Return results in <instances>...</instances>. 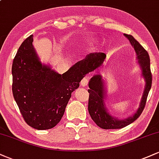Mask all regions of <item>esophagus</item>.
<instances>
[{
	"mask_svg": "<svg viewBox=\"0 0 159 159\" xmlns=\"http://www.w3.org/2000/svg\"><path fill=\"white\" fill-rule=\"evenodd\" d=\"M88 82H89L88 77H87V76H86V77H84L83 78V79L81 80V84L82 87H86V86L87 85V84H88Z\"/></svg>",
	"mask_w": 159,
	"mask_h": 159,
	"instance_id": "34e87169",
	"label": "esophagus"
}]
</instances>
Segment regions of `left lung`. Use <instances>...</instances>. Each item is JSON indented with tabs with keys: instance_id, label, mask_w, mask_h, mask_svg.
I'll use <instances>...</instances> for the list:
<instances>
[{
	"instance_id": "1",
	"label": "left lung",
	"mask_w": 159,
	"mask_h": 159,
	"mask_svg": "<svg viewBox=\"0 0 159 159\" xmlns=\"http://www.w3.org/2000/svg\"><path fill=\"white\" fill-rule=\"evenodd\" d=\"M130 41L131 44L135 50L137 57L138 59L142 74L146 81V87L144 90L143 97L140 102L139 108L136 113L131 117L125 120H118L113 117L107 112L105 107L104 102V86L103 81L100 75H94L89 82L88 90L89 100H88V111L91 118L96 123L98 126L104 129H116L127 126L128 125L133 123L138 119L143 112L147 102V96L152 86V73L150 69V59L148 52L144 49L141 45L134 39L132 35L124 34ZM105 54L102 52L90 53L84 60L78 61L75 64L76 69L81 71L84 74H87L93 72L96 68L102 64L105 59Z\"/></svg>"
}]
</instances>
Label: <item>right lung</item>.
<instances>
[{
  "label": "right lung",
  "instance_id": "add662e5",
  "mask_svg": "<svg viewBox=\"0 0 159 159\" xmlns=\"http://www.w3.org/2000/svg\"><path fill=\"white\" fill-rule=\"evenodd\" d=\"M27 37L12 62V90L26 123L38 130L52 129L61 121L71 94L85 74L71 67L60 75L43 66Z\"/></svg>",
  "mask_w": 159,
  "mask_h": 159
}]
</instances>
